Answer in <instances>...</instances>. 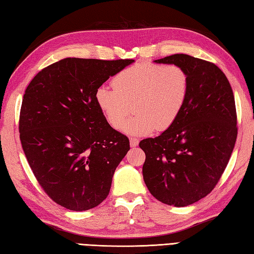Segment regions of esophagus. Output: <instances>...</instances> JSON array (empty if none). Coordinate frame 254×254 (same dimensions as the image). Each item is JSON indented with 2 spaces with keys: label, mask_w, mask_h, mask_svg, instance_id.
Returning <instances> with one entry per match:
<instances>
[{
  "label": "esophagus",
  "mask_w": 254,
  "mask_h": 254,
  "mask_svg": "<svg viewBox=\"0 0 254 254\" xmlns=\"http://www.w3.org/2000/svg\"><path fill=\"white\" fill-rule=\"evenodd\" d=\"M139 143V139L138 138H135V137H130V145L132 147H135L137 146Z\"/></svg>",
  "instance_id": "34e87169"
}]
</instances>
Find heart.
Listing matches in <instances>:
<instances>
[{
	"label": "heart",
	"instance_id": "heart-1",
	"mask_svg": "<svg viewBox=\"0 0 254 254\" xmlns=\"http://www.w3.org/2000/svg\"><path fill=\"white\" fill-rule=\"evenodd\" d=\"M112 84L113 87L101 85L96 89V104L111 127L122 125V131L134 135H145L155 128L168 130L190 94L189 74L177 64L136 63L118 73ZM132 106L136 113L125 124Z\"/></svg>",
	"mask_w": 254,
	"mask_h": 254
}]
</instances>
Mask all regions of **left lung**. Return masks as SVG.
Wrapping results in <instances>:
<instances>
[{"instance_id":"obj_1","label":"left lung","mask_w":254,"mask_h":254,"mask_svg":"<svg viewBox=\"0 0 254 254\" xmlns=\"http://www.w3.org/2000/svg\"><path fill=\"white\" fill-rule=\"evenodd\" d=\"M155 62L185 68L190 94L174 126L139 142L146 155L143 178L158 201L188 206L212 192L227 167L238 134L235 97L212 62L182 53Z\"/></svg>"}]
</instances>
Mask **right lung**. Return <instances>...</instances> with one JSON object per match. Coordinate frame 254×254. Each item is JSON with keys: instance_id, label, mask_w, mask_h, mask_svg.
<instances>
[{"instance_id": "right-lung-1", "label": "right lung", "mask_w": 254, "mask_h": 254, "mask_svg": "<svg viewBox=\"0 0 254 254\" xmlns=\"http://www.w3.org/2000/svg\"><path fill=\"white\" fill-rule=\"evenodd\" d=\"M133 62L66 58L41 69L25 90L21 146L38 183L63 207L87 210L109 194L130 142L107 122L95 93Z\"/></svg>"}]
</instances>
